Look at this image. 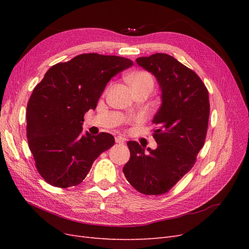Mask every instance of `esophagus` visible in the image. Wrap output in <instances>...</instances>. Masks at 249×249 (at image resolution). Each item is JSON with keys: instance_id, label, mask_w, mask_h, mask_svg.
I'll use <instances>...</instances> for the list:
<instances>
[{"instance_id": "esophagus-1", "label": "esophagus", "mask_w": 249, "mask_h": 249, "mask_svg": "<svg viewBox=\"0 0 249 249\" xmlns=\"http://www.w3.org/2000/svg\"><path fill=\"white\" fill-rule=\"evenodd\" d=\"M115 142L118 143V144H124L125 139L122 136H117V137H115Z\"/></svg>"}]
</instances>
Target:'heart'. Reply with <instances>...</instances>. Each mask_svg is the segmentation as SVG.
Here are the masks:
<instances>
[{
  "instance_id": "b5f03b06",
  "label": "heart",
  "mask_w": 249,
  "mask_h": 249,
  "mask_svg": "<svg viewBox=\"0 0 249 249\" xmlns=\"http://www.w3.org/2000/svg\"><path fill=\"white\" fill-rule=\"evenodd\" d=\"M126 82L130 85L133 93L138 91L152 92L155 81L152 74L145 71H135L126 76Z\"/></svg>"
}]
</instances>
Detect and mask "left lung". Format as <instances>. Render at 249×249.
I'll list each match as a JSON object with an SVG mask.
<instances>
[{"label":"left lung","instance_id":"1","mask_svg":"<svg viewBox=\"0 0 249 249\" xmlns=\"http://www.w3.org/2000/svg\"><path fill=\"white\" fill-rule=\"evenodd\" d=\"M161 88L162 105L154 117L156 149L129 141L131 157L123 169L135 189L145 195L168 192L196 161L205 144L210 102L208 89L192 70L162 53L136 59Z\"/></svg>","mask_w":249,"mask_h":249}]
</instances>
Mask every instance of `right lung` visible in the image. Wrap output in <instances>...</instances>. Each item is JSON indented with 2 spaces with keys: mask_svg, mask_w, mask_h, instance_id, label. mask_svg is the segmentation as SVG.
Masks as SVG:
<instances>
[{
  "mask_svg": "<svg viewBox=\"0 0 249 249\" xmlns=\"http://www.w3.org/2000/svg\"><path fill=\"white\" fill-rule=\"evenodd\" d=\"M133 61L90 53L53 65L27 105V138L36 168L47 183L77 186L94 160L114 145L108 133L82 135L84 114L96 108L107 83Z\"/></svg>",
  "mask_w": 249,
  "mask_h": 249,
  "instance_id": "right-lung-1",
  "label": "right lung"
}]
</instances>
